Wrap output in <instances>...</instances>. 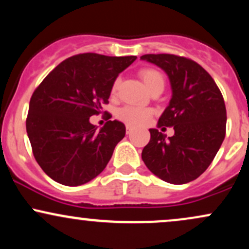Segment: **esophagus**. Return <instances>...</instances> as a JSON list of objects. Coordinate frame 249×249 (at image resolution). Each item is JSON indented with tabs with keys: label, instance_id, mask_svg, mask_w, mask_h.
Here are the masks:
<instances>
[{
	"label": "esophagus",
	"instance_id": "esophagus-1",
	"mask_svg": "<svg viewBox=\"0 0 249 249\" xmlns=\"http://www.w3.org/2000/svg\"><path fill=\"white\" fill-rule=\"evenodd\" d=\"M131 130H132V126H130V125H126V133L130 134Z\"/></svg>",
	"mask_w": 249,
	"mask_h": 249
}]
</instances>
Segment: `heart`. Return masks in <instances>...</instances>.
Instances as JSON below:
<instances>
[{
  "instance_id": "1",
  "label": "heart",
  "mask_w": 249,
  "mask_h": 249,
  "mask_svg": "<svg viewBox=\"0 0 249 249\" xmlns=\"http://www.w3.org/2000/svg\"><path fill=\"white\" fill-rule=\"evenodd\" d=\"M139 75H141L142 82L146 85L148 90L157 84H164V77L156 69H150V68L142 69L139 72ZM151 115H152V111L150 108L142 107H130V105L122 107L118 111V113H117V116H118L121 121L125 122L127 125H134V126L145 124L150 119Z\"/></svg>"
}]
</instances>
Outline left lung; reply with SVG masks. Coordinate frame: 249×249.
Segmentation results:
<instances>
[{
	"mask_svg": "<svg viewBox=\"0 0 249 249\" xmlns=\"http://www.w3.org/2000/svg\"><path fill=\"white\" fill-rule=\"evenodd\" d=\"M141 59L159 67L168 77L172 96L157 126L174 130L166 138L157 128H150L151 139L142 159L164 181L186 184L207 170L224 142L227 121L224 98L198 63L168 53H148Z\"/></svg>",
	"mask_w": 249,
	"mask_h": 249,
	"instance_id": "1",
	"label": "left lung"
}]
</instances>
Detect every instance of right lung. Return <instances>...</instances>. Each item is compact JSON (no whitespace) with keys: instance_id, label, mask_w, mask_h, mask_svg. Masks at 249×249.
Masks as SVG:
<instances>
[{"instance_id":"add662e5","label":"right lung","mask_w":249,"mask_h":249,"mask_svg":"<svg viewBox=\"0 0 249 249\" xmlns=\"http://www.w3.org/2000/svg\"><path fill=\"white\" fill-rule=\"evenodd\" d=\"M136 56L82 53L58 64L33 93L27 133L34 157L51 179L79 186L107 167L125 125L108 121L101 130L90 117L103 112L113 83Z\"/></svg>"}]
</instances>
